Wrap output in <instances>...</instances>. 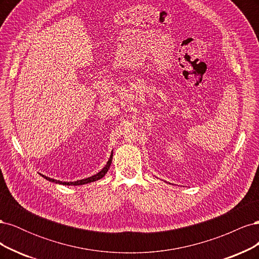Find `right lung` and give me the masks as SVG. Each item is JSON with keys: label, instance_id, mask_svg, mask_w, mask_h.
Wrapping results in <instances>:
<instances>
[{"label": "right lung", "instance_id": "obj_1", "mask_svg": "<svg viewBox=\"0 0 259 259\" xmlns=\"http://www.w3.org/2000/svg\"><path fill=\"white\" fill-rule=\"evenodd\" d=\"M111 162H112V154L110 155V159H109V161L107 162V164L105 165V167L101 169L99 173H97L96 175L94 176H91V177H88V178H84V179H81V180H76V182H59V180H56V179H52L50 177H46L44 175H42L45 179L50 180V182L52 183H55V184H59V185H65V186H80V185H85V184H90V183H93V182H96V180L103 178L106 174L108 169L110 168V165H111Z\"/></svg>", "mask_w": 259, "mask_h": 259}]
</instances>
